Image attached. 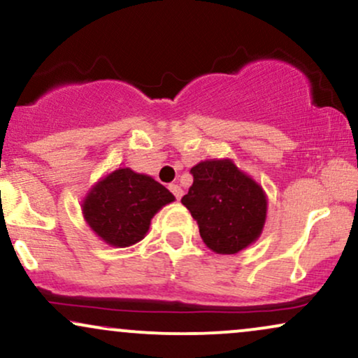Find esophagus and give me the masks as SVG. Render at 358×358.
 Wrapping results in <instances>:
<instances>
[{"mask_svg":"<svg viewBox=\"0 0 358 358\" xmlns=\"http://www.w3.org/2000/svg\"><path fill=\"white\" fill-rule=\"evenodd\" d=\"M168 188H170V192H171V193H173V195H175V199H176V200H180V199H182V195H183V190H182V188H180V187H178V185L171 183V185H170V187H168Z\"/></svg>","mask_w":358,"mask_h":358,"instance_id":"1","label":"esophagus"}]
</instances>
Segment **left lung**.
<instances>
[{"label":"left lung","mask_w":358,"mask_h":358,"mask_svg":"<svg viewBox=\"0 0 358 358\" xmlns=\"http://www.w3.org/2000/svg\"><path fill=\"white\" fill-rule=\"evenodd\" d=\"M193 185L182 203L200 229L205 244L217 254H236L261 236L266 195L231 159L202 162L190 170Z\"/></svg>","instance_id":"1"}]
</instances>
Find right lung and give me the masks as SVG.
Returning a JSON list of instances; mask_svg holds the SVG:
<instances>
[{"label": "right lung", "instance_id": "obj_1", "mask_svg": "<svg viewBox=\"0 0 358 358\" xmlns=\"http://www.w3.org/2000/svg\"><path fill=\"white\" fill-rule=\"evenodd\" d=\"M173 200L170 190L151 176L119 168L90 190L84 217L101 239L127 248L146 236L155 213Z\"/></svg>", "mask_w": 358, "mask_h": 358}]
</instances>
